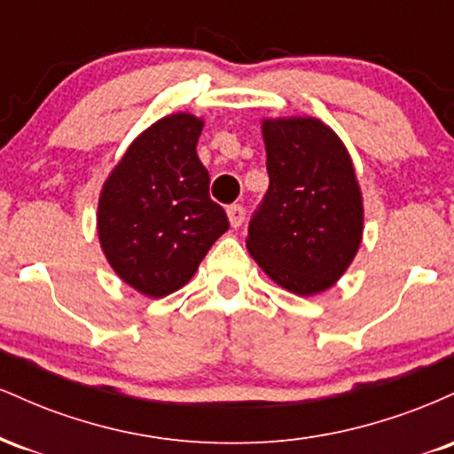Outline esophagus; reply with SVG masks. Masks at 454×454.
<instances>
[{
  "mask_svg": "<svg viewBox=\"0 0 454 454\" xmlns=\"http://www.w3.org/2000/svg\"><path fill=\"white\" fill-rule=\"evenodd\" d=\"M228 220H231L232 228H239L245 222V207L243 205H231L226 209Z\"/></svg>",
  "mask_w": 454,
  "mask_h": 454,
  "instance_id": "obj_1",
  "label": "esophagus"
}]
</instances>
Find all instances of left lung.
<instances>
[{
  "mask_svg": "<svg viewBox=\"0 0 454 454\" xmlns=\"http://www.w3.org/2000/svg\"><path fill=\"white\" fill-rule=\"evenodd\" d=\"M269 190L249 220L247 249L281 288L325 293L363 239V196L350 153L314 117L264 119Z\"/></svg>",
  "mask_w": 454,
  "mask_h": 454,
  "instance_id": "1",
  "label": "left lung"
}]
</instances>
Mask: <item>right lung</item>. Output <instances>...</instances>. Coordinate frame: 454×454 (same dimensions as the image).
<instances>
[{
	"label": "right lung",
	"instance_id": "right-lung-1",
	"mask_svg": "<svg viewBox=\"0 0 454 454\" xmlns=\"http://www.w3.org/2000/svg\"><path fill=\"white\" fill-rule=\"evenodd\" d=\"M202 119L168 114L145 129L108 175L98 202V234L108 264L140 294L185 286L228 231L198 160Z\"/></svg>",
	"mask_w": 454,
	"mask_h": 454
}]
</instances>
